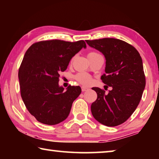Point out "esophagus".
Segmentation results:
<instances>
[{"instance_id": "esophagus-1", "label": "esophagus", "mask_w": 159, "mask_h": 159, "mask_svg": "<svg viewBox=\"0 0 159 159\" xmlns=\"http://www.w3.org/2000/svg\"><path fill=\"white\" fill-rule=\"evenodd\" d=\"M81 90H82L83 92H84V91H86V90H88V87H85V86H82Z\"/></svg>"}]
</instances>
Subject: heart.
<instances>
[{
    "mask_svg": "<svg viewBox=\"0 0 159 159\" xmlns=\"http://www.w3.org/2000/svg\"><path fill=\"white\" fill-rule=\"evenodd\" d=\"M95 55H98V53L96 52H90L88 53V57H90V56H93ZM74 79L78 82H79L80 83L83 85H88L92 82V78H91L89 74L85 73V72H80V73L77 74L74 76Z\"/></svg>",
    "mask_w": 159,
    "mask_h": 159,
    "instance_id": "b5f03b06",
    "label": "heart"
}]
</instances>
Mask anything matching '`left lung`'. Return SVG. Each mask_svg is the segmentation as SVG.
<instances>
[{
  "instance_id": "1",
  "label": "left lung",
  "mask_w": 159,
  "mask_h": 159,
  "mask_svg": "<svg viewBox=\"0 0 159 159\" xmlns=\"http://www.w3.org/2000/svg\"><path fill=\"white\" fill-rule=\"evenodd\" d=\"M106 59L104 84L112 88L108 93L93 88L98 98L91 104L94 118L102 124L114 127L126 121L135 111L146 85L142 57L133 45L121 40L105 38L86 40Z\"/></svg>"
}]
</instances>
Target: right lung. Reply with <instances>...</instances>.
Masks as SVG:
<instances>
[{
	"label": "right lung",
	"mask_w": 159,
	"mask_h": 159,
	"mask_svg": "<svg viewBox=\"0 0 159 159\" xmlns=\"http://www.w3.org/2000/svg\"><path fill=\"white\" fill-rule=\"evenodd\" d=\"M83 48H86L84 41L50 40L35 43L26 50L18 73L20 93L26 109L38 121L56 125L68 117L81 88L69 85L64 90L58 83L60 73Z\"/></svg>",
	"instance_id": "1"
}]
</instances>
